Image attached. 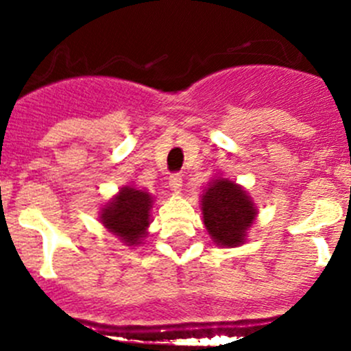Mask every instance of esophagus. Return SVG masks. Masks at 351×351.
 <instances>
[{"label":"esophagus","instance_id":"34e87169","mask_svg":"<svg viewBox=\"0 0 351 351\" xmlns=\"http://www.w3.org/2000/svg\"><path fill=\"white\" fill-rule=\"evenodd\" d=\"M168 185H169V189H171V192H175V193L182 192V186H183L182 175H171V176H169Z\"/></svg>","mask_w":351,"mask_h":351}]
</instances>
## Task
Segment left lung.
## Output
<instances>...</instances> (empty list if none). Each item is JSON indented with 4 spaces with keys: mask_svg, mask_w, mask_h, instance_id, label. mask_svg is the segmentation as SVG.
I'll return each instance as SVG.
<instances>
[{
    "mask_svg": "<svg viewBox=\"0 0 351 351\" xmlns=\"http://www.w3.org/2000/svg\"><path fill=\"white\" fill-rule=\"evenodd\" d=\"M200 205L204 226L214 244L236 247L246 243L258 208L241 185L217 176L204 189Z\"/></svg>",
    "mask_w": 351,
    "mask_h": 351,
    "instance_id": "left-lung-1",
    "label": "left lung"
}]
</instances>
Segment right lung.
Masks as SVG:
<instances>
[{"mask_svg":"<svg viewBox=\"0 0 351 351\" xmlns=\"http://www.w3.org/2000/svg\"><path fill=\"white\" fill-rule=\"evenodd\" d=\"M154 197L136 185H123L100 207L98 221L125 246L136 247L147 238Z\"/></svg>","mask_w":351,"mask_h":351,"instance_id":"add662e5","label":"right lung"}]
</instances>
